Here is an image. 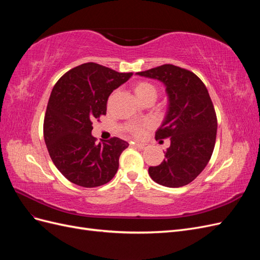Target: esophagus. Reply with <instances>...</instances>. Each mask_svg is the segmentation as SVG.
<instances>
[{"instance_id": "34e87169", "label": "esophagus", "mask_w": 260, "mask_h": 260, "mask_svg": "<svg viewBox=\"0 0 260 260\" xmlns=\"http://www.w3.org/2000/svg\"><path fill=\"white\" fill-rule=\"evenodd\" d=\"M133 146H136V147H137V148H139V149H143V148L145 147V145H144V144H139V143L133 144Z\"/></svg>"}]
</instances>
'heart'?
I'll return each instance as SVG.
<instances>
[{
	"mask_svg": "<svg viewBox=\"0 0 260 260\" xmlns=\"http://www.w3.org/2000/svg\"><path fill=\"white\" fill-rule=\"evenodd\" d=\"M133 91H135L137 98L142 102V103H145V102H148V101L154 102L157 95H158V91H157L156 86L146 81L137 82L135 85H133ZM114 95H115V92L112 94L111 99H113ZM149 128H151V123L147 121L142 123H131L128 127L129 131L136 137H142L145 130Z\"/></svg>",
	"mask_w": 260,
	"mask_h": 260,
	"instance_id": "obj_1",
	"label": "heart"
}]
</instances>
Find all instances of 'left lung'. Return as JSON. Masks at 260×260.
I'll return each instance as SVG.
<instances>
[{"instance_id":"1","label":"left lung","mask_w":260,"mask_h":260,"mask_svg":"<svg viewBox=\"0 0 260 260\" xmlns=\"http://www.w3.org/2000/svg\"><path fill=\"white\" fill-rule=\"evenodd\" d=\"M136 75L162 82L168 96L155 139L170 138V146L161 164L148 168V175L164 186L186 185L206 167L215 147L217 117L207 88L195 74L170 64Z\"/></svg>"}]
</instances>
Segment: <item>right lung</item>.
Wrapping results in <instances>:
<instances>
[{
	"label": "right lung",
	"mask_w": 260,
	"mask_h": 260,
	"mask_svg": "<svg viewBox=\"0 0 260 260\" xmlns=\"http://www.w3.org/2000/svg\"><path fill=\"white\" fill-rule=\"evenodd\" d=\"M132 75L85 62L54 85L44 117V141L52 161L70 182L95 187L116 175L129 144L119 138L96 144L92 121L106 114L108 96Z\"/></svg>",
	"instance_id": "obj_1"
}]
</instances>
